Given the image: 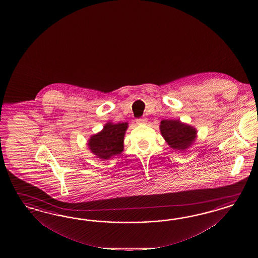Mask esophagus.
<instances>
[{"instance_id": "esophagus-1", "label": "esophagus", "mask_w": 258, "mask_h": 258, "mask_svg": "<svg viewBox=\"0 0 258 258\" xmlns=\"http://www.w3.org/2000/svg\"><path fill=\"white\" fill-rule=\"evenodd\" d=\"M136 123H137L138 125H145V124H147V123H148V118H139V119H137V120H136Z\"/></svg>"}]
</instances>
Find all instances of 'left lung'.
Returning a JSON list of instances; mask_svg holds the SVG:
<instances>
[{
  "instance_id": "8db88e82",
  "label": "left lung",
  "mask_w": 258,
  "mask_h": 258,
  "mask_svg": "<svg viewBox=\"0 0 258 258\" xmlns=\"http://www.w3.org/2000/svg\"><path fill=\"white\" fill-rule=\"evenodd\" d=\"M161 134L170 149L185 151L197 139L194 126L180 122V119H166L161 121Z\"/></svg>"
}]
</instances>
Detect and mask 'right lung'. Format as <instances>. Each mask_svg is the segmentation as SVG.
<instances>
[{"label": "right lung", "mask_w": 258, "mask_h": 258, "mask_svg": "<svg viewBox=\"0 0 258 258\" xmlns=\"http://www.w3.org/2000/svg\"><path fill=\"white\" fill-rule=\"evenodd\" d=\"M128 124L108 122L101 132L92 135L88 140L90 151L101 160H109L124 150V137Z\"/></svg>", "instance_id": "obj_1"}]
</instances>
